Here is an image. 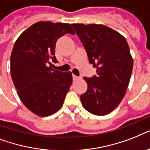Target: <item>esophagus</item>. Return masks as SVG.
I'll return each instance as SVG.
<instances>
[{
    "label": "esophagus",
    "mask_w": 150,
    "mask_h": 150,
    "mask_svg": "<svg viewBox=\"0 0 150 150\" xmlns=\"http://www.w3.org/2000/svg\"><path fill=\"white\" fill-rule=\"evenodd\" d=\"M72 77H73V80H74V81H77V80L80 79V78L79 77V76H76V75H73Z\"/></svg>",
    "instance_id": "34e87169"
}]
</instances>
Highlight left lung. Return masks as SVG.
Returning a JSON list of instances; mask_svg holds the SVG:
<instances>
[{
  "mask_svg": "<svg viewBox=\"0 0 150 150\" xmlns=\"http://www.w3.org/2000/svg\"><path fill=\"white\" fill-rule=\"evenodd\" d=\"M84 46L96 76L84 78L88 89L81 95L86 110L107 115L121 102L130 82L133 58L126 39L104 25H71Z\"/></svg>",
  "mask_w": 150,
  "mask_h": 150,
  "instance_id": "obj_1",
  "label": "left lung"
}]
</instances>
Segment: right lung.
Returning <instances> with one entry per match:
<instances>
[{
	"instance_id": "1",
	"label": "right lung",
	"mask_w": 150,
	"mask_h": 150,
	"mask_svg": "<svg viewBox=\"0 0 150 150\" xmlns=\"http://www.w3.org/2000/svg\"><path fill=\"white\" fill-rule=\"evenodd\" d=\"M75 32L68 23L38 22L15 41L11 55V75L23 104L36 115L50 116L64 103L72 74L53 70L56 42Z\"/></svg>"
}]
</instances>
